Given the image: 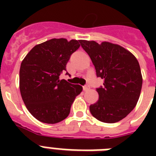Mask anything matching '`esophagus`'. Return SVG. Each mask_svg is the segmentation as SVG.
Here are the masks:
<instances>
[{
	"instance_id": "obj_1",
	"label": "esophagus",
	"mask_w": 156,
	"mask_h": 156,
	"mask_svg": "<svg viewBox=\"0 0 156 156\" xmlns=\"http://www.w3.org/2000/svg\"><path fill=\"white\" fill-rule=\"evenodd\" d=\"M90 86H88V85H86L83 87V90H90Z\"/></svg>"
}]
</instances>
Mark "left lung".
Returning <instances> with one entry per match:
<instances>
[{"instance_id": "8db88e82", "label": "left lung", "mask_w": 156, "mask_h": 156, "mask_svg": "<svg viewBox=\"0 0 156 156\" xmlns=\"http://www.w3.org/2000/svg\"><path fill=\"white\" fill-rule=\"evenodd\" d=\"M91 59L96 76L104 86L96 88L99 100L90 106L94 117L105 123L125 118L134 108L140 96L143 77L138 60L118 44L79 40Z\"/></svg>"}]
</instances>
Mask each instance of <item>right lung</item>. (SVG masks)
Instances as JSON below:
<instances>
[{"mask_svg": "<svg viewBox=\"0 0 156 156\" xmlns=\"http://www.w3.org/2000/svg\"><path fill=\"white\" fill-rule=\"evenodd\" d=\"M79 40L52 39L35 45L22 61L19 87L27 108L43 123L56 124L69 116L83 87L60 80ZM67 74V73H66Z\"/></svg>", "mask_w": 156, "mask_h": 156, "instance_id": "add662e5", "label": "right lung"}]
</instances>
